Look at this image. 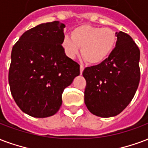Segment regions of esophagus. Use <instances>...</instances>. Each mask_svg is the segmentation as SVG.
<instances>
[{"instance_id":"1","label":"esophagus","mask_w":148,"mask_h":148,"mask_svg":"<svg viewBox=\"0 0 148 148\" xmlns=\"http://www.w3.org/2000/svg\"><path fill=\"white\" fill-rule=\"evenodd\" d=\"M84 69H85V67H84V66L83 65H80V72H81V74H82L83 71H84Z\"/></svg>"}]
</instances>
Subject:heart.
<instances>
[{"label": "heart", "mask_w": 148, "mask_h": 148, "mask_svg": "<svg viewBox=\"0 0 148 148\" xmlns=\"http://www.w3.org/2000/svg\"><path fill=\"white\" fill-rule=\"evenodd\" d=\"M116 43L117 35L110 28L82 25L72 29L71 37H63L61 46L71 59L77 57L82 48V57L87 63L99 64L111 54Z\"/></svg>", "instance_id": "b5f03b06"}]
</instances>
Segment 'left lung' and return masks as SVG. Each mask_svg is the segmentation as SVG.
I'll return each mask as SVG.
<instances>
[{
	"instance_id": "1",
	"label": "left lung",
	"mask_w": 148,
	"mask_h": 148,
	"mask_svg": "<svg viewBox=\"0 0 148 148\" xmlns=\"http://www.w3.org/2000/svg\"><path fill=\"white\" fill-rule=\"evenodd\" d=\"M117 43L111 54L98 65L83 71L86 80L85 103L94 115H118L129 105L138 88L140 52L130 35L116 32Z\"/></svg>"
}]
</instances>
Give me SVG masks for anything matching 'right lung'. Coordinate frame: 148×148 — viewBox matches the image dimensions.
I'll use <instances>...</instances> for the list:
<instances>
[{
  "instance_id": "1",
  "label": "right lung",
  "mask_w": 148,
  "mask_h": 148,
  "mask_svg": "<svg viewBox=\"0 0 148 148\" xmlns=\"http://www.w3.org/2000/svg\"><path fill=\"white\" fill-rule=\"evenodd\" d=\"M65 25H38L22 35L12 50L8 82L18 107L28 115L47 118L62 105L64 88L80 74V66L66 56L61 41Z\"/></svg>"
}]
</instances>
